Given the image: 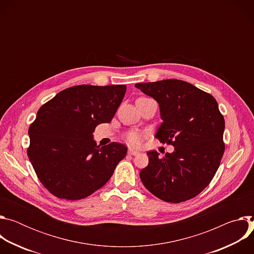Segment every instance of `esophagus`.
Listing matches in <instances>:
<instances>
[{"instance_id":"obj_1","label":"esophagus","mask_w":254,"mask_h":254,"mask_svg":"<svg viewBox=\"0 0 254 254\" xmlns=\"http://www.w3.org/2000/svg\"><path fill=\"white\" fill-rule=\"evenodd\" d=\"M139 153L137 151H134V150H128V155H131V156H136L138 155Z\"/></svg>"}]
</instances>
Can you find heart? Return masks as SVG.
<instances>
[{
  "label": "heart",
  "instance_id": "obj_1",
  "mask_svg": "<svg viewBox=\"0 0 254 254\" xmlns=\"http://www.w3.org/2000/svg\"><path fill=\"white\" fill-rule=\"evenodd\" d=\"M142 133L136 130H130L126 134V140L129 144V146L132 147H138L140 146V143L142 141Z\"/></svg>",
  "mask_w": 254,
  "mask_h": 254
}]
</instances>
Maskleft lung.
Wrapping results in <instances>:
<instances>
[{"instance_id":"1","label":"left lung","mask_w":254,"mask_h":254,"mask_svg":"<svg viewBox=\"0 0 254 254\" xmlns=\"http://www.w3.org/2000/svg\"><path fill=\"white\" fill-rule=\"evenodd\" d=\"M156 99L163 120L156 137L175 151L163 158L148 152L149 165L139 177L142 184L161 200L180 203L201 193L219 168L225 151L224 118L209 93L178 79L136 83Z\"/></svg>"}]
</instances>
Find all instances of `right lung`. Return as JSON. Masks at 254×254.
<instances>
[{
    "mask_svg": "<svg viewBox=\"0 0 254 254\" xmlns=\"http://www.w3.org/2000/svg\"><path fill=\"white\" fill-rule=\"evenodd\" d=\"M123 84L77 85L43 104L29 127V160L54 196L80 200L113 176L127 148L111 142L99 148L92 138L99 124L111 123L126 94Z\"/></svg>",
    "mask_w": 254,
    "mask_h": 254,
    "instance_id": "add662e5",
    "label": "right lung"
}]
</instances>
